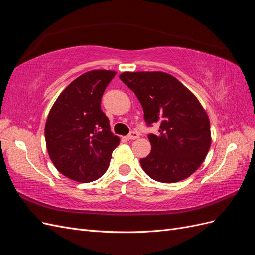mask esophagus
<instances>
[{
	"instance_id": "obj_1",
	"label": "esophagus",
	"mask_w": 255,
	"mask_h": 255,
	"mask_svg": "<svg viewBox=\"0 0 255 255\" xmlns=\"http://www.w3.org/2000/svg\"><path fill=\"white\" fill-rule=\"evenodd\" d=\"M139 137V134H138L137 132H130L128 136H127V138L128 140H135V139H137V138Z\"/></svg>"
}]
</instances>
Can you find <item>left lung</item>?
<instances>
[{"label":"left lung","instance_id":"left-lung-1","mask_svg":"<svg viewBox=\"0 0 255 255\" xmlns=\"http://www.w3.org/2000/svg\"><path fill=\"white\" fill-rule=\"evenodd\" d=\"M119 79L133 90L149 127L151 153L140 159L143 171L161 183L187 179L201 166L210 150L211 125L202 105L174 76L160 71L123 72Z\"/></svg>","mask_w":255,"mask_h":255}]
</instances>
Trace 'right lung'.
Here are the masks:
<instances>
[{
  "instance_id": "add662e5",
  "label": "right lung",
  "mask_w": 255,
  "mask_h": 255,
  "mask_svg": "<svg viewBox=\"0 0 255 255\" xmlns=\"http://www.w3.org/2000/svg\"><path fill=\"white\" fill-rule=\"evenodd\" d=\"M115 75L111 70L80 75L49 113L44 128L48 153L57 170L73 181L89 183L101 177L120 142L101 110L102 96Z\"/></svg>"
}]
</instances>
